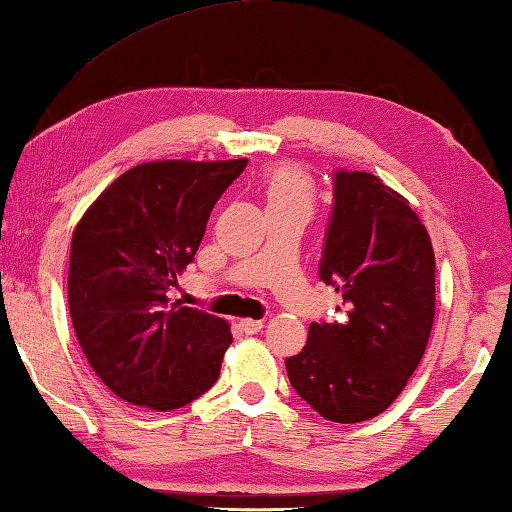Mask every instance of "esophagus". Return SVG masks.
Listing matches in <instances>:
<instances>
[{
  "instance_id": "obj_1",
  "label": "esophagus",
  "mask_w": 512,
  "mask_h": 512,
  "mask_svg": "<svg viewBox=\"0 0 512 512\" xmlns=\"http://www.w3.org/2000/svg\"><path fill=\"white\" fill-rule=\"evenodd\" d=\"M240 331L247 333V335H254L263 329V322L261 320H240Z\"/></svg>"
}]
</instances>
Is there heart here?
I'll use <instances>...</instances> for the list:
<instances>
[{"mask_svg":"<svg viewBox=\"0 0 512 512\" xmlns=\"http://www.w3.org/2000/svg\"><path fill=\"white\" fill-rule=\"evenodd\" d=\"M263 195L267 208L279 211H301L313 213L315 206V186L306 172L292 165H279L265 174Z\"/></svg>","mask_w":512,"mask_h":512,"instance_id":"1","label":"heart"}]
</instances>
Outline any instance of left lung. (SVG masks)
Returning a JSON list of instances; mask_svg holds the SVG:
<instances>
[{
	"label": "left lung",
	"instance_id": "1",
	"mask_svg": "<svg viewBox=\"0 0 512 512\" xmlns=\"http://www.w3.org/2000/svg\"><path fill=\"white\" fill-rule=\"evenodd\" d=\"M320 279L340 320L313 322L286 358L292 388L322 417L356 424L395 401L424 356L435 315V256L408 201L370 172L333 174Z\"/></svg>",
	"mask_w": 512,
	"mask_h": 512
}]
</instances>
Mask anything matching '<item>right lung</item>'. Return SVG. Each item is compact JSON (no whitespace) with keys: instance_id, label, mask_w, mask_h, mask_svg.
Masks as SVG:
<instances>
[{"instance_id":"add662e5","label":"right lung","mask_w":512,"mask_h":512,"mask_svg":"<svg viewBox=\"0 0 512 512\" xmlns=\"http://www.w3.org/2000/svg\"><path fill=\"white\" fill-rule=\"evenodd\" d=\"M238 161H152L131 167L74 229L67 304L79 345L117 397L174 410L220 376L231 331L222 317L170 301L195 258Z\"/></svg>"}]
</instances>
